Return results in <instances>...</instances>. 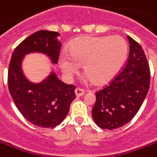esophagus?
I'll use <instances>...</instances> for the list:
<instances>
[{
    "mask_svg": "<svg viewBox=\"0 0 157 157\" xmlns=\"http://www.w3.org/2000/svg\"><path fill=\"white\" fill-rule=\"evenodd\" d=\"M75 95L77 97L80 96H82L83 94H85V91L82 89V88H76L75 90Z\"/></svg>",
    "mask_w": 157,
    "mask_h": 157,
    "instance_id": "34e87169",
    "label": "esophagus"
}]
</instances>
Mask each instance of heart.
Here are the masks:
<instances>
[{"label":"heart","mask_w":157,"mask_h":157,"mask_svg":"<svg viewBox=\"0 0 157 157\" xmlns=\"http://www.w3.org/2000/svg\"><path fill=\"white\" fill-rule=\"evenodd\" d=\"M127 44L119 36L83 37L70 44L69 55L60 56L62 70L72 75L83 63V71L96 84H103L114 77L127 56Z\"/></svg>","instance_id":"obj_1"}]
</instances>
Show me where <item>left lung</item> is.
Instances as JSON below:
<instances>
[{"label": "left lung", "mask_w": 157, "mask_h": 157, "mask_svg": "<svg viewBox=\"0 0 157 157\" xmlns=\"http://www.w3.org/2000/svg\"><path fill=\"white\" fill-rule=\"evenodd\" d=\"M127 63L109 85L96 93L92 117L98 126L113 130L130 122L140 109L150 88V66L141 45L127 36Z\"/></svg>", "instance_id": "left-lung-1"}]
</instances>
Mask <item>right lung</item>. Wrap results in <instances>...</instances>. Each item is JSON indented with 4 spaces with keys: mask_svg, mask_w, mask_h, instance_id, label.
Segmentation results:
<instances>
[{
    "mask_svg": "<svg viewBox=\"0 0 157 157\" xmlns=\"http://www.w3.org/2000/svg\"><path fill=\"white\" fill-rule=\"evenodd\" d=\"M51 31H38L23 40L13 52L8 68V89L20 113L34 125L53 128L67 116L75 99L74 85L63 82L54 71L38 83L25 77L22 63L25 55L42 53L56 64L61 49L57 37Z\"/></svg>",
    "mask_w": 157,
    "mask_h": 157,
    "instance_id": "1",
    "label": "right lung"
}]
</instances>
